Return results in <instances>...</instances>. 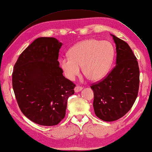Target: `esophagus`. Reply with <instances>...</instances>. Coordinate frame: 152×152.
Listing matches in <instances>:
<instances>
[{
  "label": "esophagus",
  "mask_w": 152,
  "mask_h": 152,
  "mask_svg": "<svg viewBox=\"0 0 152 152\" xmlns=\"http://www.w3.org/2000/svg\"><path fill=\"white\" fill-rule=\"evenodd\" d=\"M83 89V87H80V86H76V87L75 88L74 90H75V92H78L81 91Z\"/></svg>",
  "instance_id": "34e87169"
}]
</instances>
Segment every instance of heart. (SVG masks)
<instances>
[{
	"instance_id": "obj_1",
	"label": "heart",
	"mask_w": 152,
	"mask_h": 152,
	"mask_svg": "<svg viewBox=\"0 0 152 152\" xmlns=\"http://www.w3.org/2000/svg\"><path fill=\"white\" fill-rule=\"evenodd\" d=\"M114 55V48L110 42L89 39L73 46L69 51V56L60 58L59 64L70 80L80 75L82 66L84 74L92 81H97L107 75Z\"/></svg>"
}]
</instances>
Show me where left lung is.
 <instances>
[{"instance_id":"1","label":"left lung","mask_w":152,"mask_h":152,"mask_svg":"<svg viewBox=\"0 0 152 152\" xmlns=\"http://www.w3.org/2000/svg\"><path fill=\"white\" fill-rule=\"evenodd\" d=\"M116 47V65L102 81L91 86L93 107L97 117L112 122L126 114L132 107L139 88L140 71L129 45L110 34Z\"/></svg>"}]
</instances>
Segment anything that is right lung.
Segmentation results:
<instances>
[{"instance_id": "obj_1", "label": "right lung", "mask_w": 152, "mask_h": 152, "mask_svg": "<svg viewBox=\"0 0 152 152\" xmlns=\"http://www.w3.org/2000/svg\"><path fill=\"white\" fill-rule=\"evenodd\" d=\"M63 43L53 37H39L19 56L12 73L18 106L32 122L57 125L65 116L75 84L63 75L58 61Z\"/></svg>"}]
</instances>
